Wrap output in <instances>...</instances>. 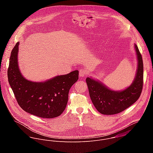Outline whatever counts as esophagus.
Instances as JSON below:
<instances>
[{"label":"esophagus","mask_w":153,"mask_h":153,"mask_svg":"<svg viewBox=\"0 0 153 153\" xmlns=\"http://www.w3.org/2000/svg\"><path fill=\"white\" fill-rule=\"evenodd\" d=\"M87 71L85 69H81L79 71V75L80 77H85L86 75H87Z\"/></svg>","instance_id":"34e87169"}]
</instances>
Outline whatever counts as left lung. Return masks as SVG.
Listing matches in <instances>:
<instances>
[{
  "instance_id": "left-lung-1",
  "label": "left lung",
  "mask_w": 153,
  "mask_h": 153,
  "mask_svg": "<svg viewBox=\"0 0 153 153\" xmlns=\"http://www.w3.org/2000/svg\"><path fill=\"white\" fill-rule=\"evenodd\" d=\"M137 69L131 85L121 91L109 89L98 80L87 77L86 82L91 100L99 112L113 115L128 108L139 98L143 85V62L137 45L134 44Z\"/></svg>"
}]
</instances>
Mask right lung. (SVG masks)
<instances>
[{
	"mask_svg": "<svg viewBox=\"0 0 153 153\" xmlns=\"http://www.w3.org/2000/svg\"><path fill=\"white\" fill-rule=\"evenodd\" d=\"M18 42L12 51L7 70L9 83L22 109L45 118L59 116L65 109L71 87L78 81L79 71L56 76L43 82L26 79L18 65Z\"/></svg>",
	"mask_w": 153,
	"mask_h": 153,
	"instance_id": "obj_1",
	"label": "right lung"
}]
</instances>
